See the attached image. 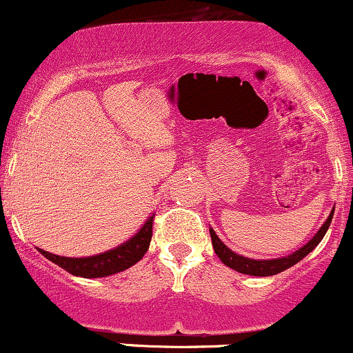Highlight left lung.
Returning a JSON list of instances; mask_svg holds the SVG:
<instances>
[{"mask_svg": "<svg viewBox=\"0 0 353 353\" xmlns=\"http://www.w3.org/2000/svg\"><path fill=\"white\" fill-rule=\"evenodd\" d=\"M332 217H334V209L330 210L329 217H327V221L323 222L322 228L317 230V234H315V236L312 237L305 245H302L301 249H297L292 254L285 255V257L267 259V261L265 259H249L241 254H236L217 237V234L214 232L212 228L209 229V232H210V239H212L214 250H216L217 257L221 259L222 264H225L228 267H230V269L237 270V272L245 274V275H254V277H269V275H275L282 272V270H287L289 267H292L297 264V262H301L307 254H310L312 250L319 245V242L322 241L323 236H325L327 229H329L332 222Z\"/></svg>", "mask_w": 353, "mask_h": 353, "instance_id": "1", "label": "left lung"}]
</instances>
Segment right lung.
<instances>
[{
	"label": "right lung",
	"instance_id": "right-lung-1",
	"mask_svg": "<svg viewBox=\"0 0 353 353\" xmlns=\"http://www.w3.org/2000/svg\"><path fill=\"white\" fill-rule=\"evenodd\" d=\"M152 221L154 214L145 219L141 229L137 230L134 236L123 242V244L111 250H106V252L89 255V257H64V255L46 252L43 249L38 250L52 264L59 265L61 269L68 270V272L76 275V277H108V275L123 272V270L137 264L144 257L152 237Z\"/></svg>",
	"mask_w": 353,
	"mask_h": 353
}]
</instances>
